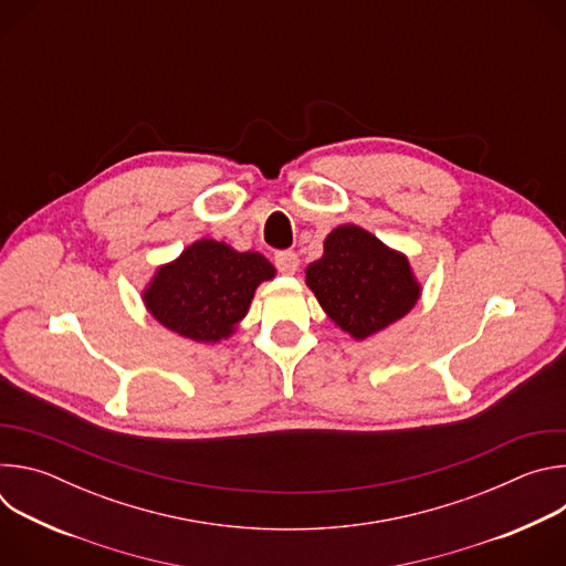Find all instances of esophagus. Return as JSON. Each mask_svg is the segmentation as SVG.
<instances>
[{
  "instance_id": "esophagus-1",
  "label": "esophagus",
  "mask_w": 566,
  "mask_h": 566,
  "mask_svg": "<svg viewBox=\"0 0 566 566\" xmlns=\"http://www.w3.org/2000/svg\"><path fill=\"white\" fill-rule=\"evenodd\" d=\"M275 266L284 275H293L300 269V258L293 251H280L275 253Z\"/></svg>"
}]
</instances>
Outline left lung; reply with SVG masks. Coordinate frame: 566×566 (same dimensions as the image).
Segmentation results:
<instances>
[{
  "instance_id": "obj_1",
  "label": "left lung",
  "mask_w": 566,
  "mask_h": 566,
  "mask_svg": "<svg viewBox=\"0 0 566 566\" xmlns=\"http://www.w3.org/2000/svg\"><path fill=\"white\" fill-rule=\"evenodd\" d=\"M306 286L322 311L356 340L387 329L421 297L410 260L354 223L327 234L325 253L306 266Z\"/></svg>"
}]
</instances>
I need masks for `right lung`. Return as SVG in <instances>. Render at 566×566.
<instances>
[{
    "label": "right lung",
    "instance_id": "add662e5",
    "mask_svg": "<svg viewBox=\"0 0 566 566\" xmlns=\"http://www.w3.org/2000/svg\"><path fill=\"white\" fill-rule=\"evenodd\" d=\"M273 277L275 266L262 253H239L223 241L197 239L175 262L156 269L143 302L166 329L214 345L234 334L258 286Z\"/></svg>",
    "mask_w": 566,
    "mask_h": 566
}]
</instances>
